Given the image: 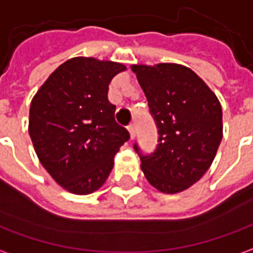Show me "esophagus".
Returning <instances> with one entry per match:
<instances>
[{
    "label": "esophagus",
    "mask_w": 253,
    "mask_h": 253,
    "mask_svg": "<svg viewBox=\"0 0 253 253\" xmlns=\"http://www.w3.org/2000/svg\"><path fill=\"white\" fill-rule=\"evenodd\" d=\"M127 128H128V132H130V138L134 139L135 138V125H130Z\"/></svg>",
    "instance_id": "1"
}]
</instances>
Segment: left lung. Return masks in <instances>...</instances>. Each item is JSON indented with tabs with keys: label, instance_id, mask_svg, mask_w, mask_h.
Wrapping results in <instances>:
<instances>
[{
	"label": "left lung",
	"instance_id": "obj_1",
	"mask_svg": "<svg viewBox=\"0 0 253 253\" xmlns=\"http://www.w3.org/2000/svg\"><path fill=\"white\" fill-rule=\"evenodd\" d=\"M159 128V145L141 157L148 181L164 194L190 188L207 172L222 139V108L215 93L190 67L132 65Z\"/></svg>",
	"mask_w": 253,
	"mask_h": 253
}]
</instances>
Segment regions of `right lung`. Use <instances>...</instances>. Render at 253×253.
Masks as SVG:
<instances>
[{
    "instance_id": "1",
    "label": "right lung",
    "mask_w": 253,
    "mask_h": 253,
    "mask_svg": "<svg viewBox=\"0 0 253 253\" xmlns=\"http://www.w3.org/2000/svg\"><path fill=\"white\" fill-rule=\"evenodd\" d=\"M123 63L76 57L63 62L36 92L28 131L36 156L58 184L76 195L99 190L114 157L130 138L115 122L108 85Z\"/></svg>"
}]
</instances>
